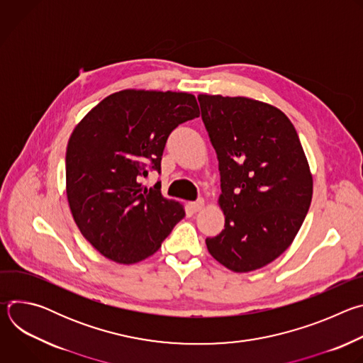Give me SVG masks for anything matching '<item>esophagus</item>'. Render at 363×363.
<instances>
[{
  "mask_svg": "<svg viewBox=\"0 0 363 363\" xmlns=\"http://www.w3.org/2000/svg\"><path fill=\"white\" fill-rule=\"evenodd\" d=\"M189 206H191V210H192L194 213H198V211H201V210L203 208V206H205V201H203V199L194 201V202L189 203Z\"/></svg>",
  "mask_w": 363,
  "mask_h": 363,
  "instance_id": "obj_1",
  "label": "esophagus"
}]
</instances>
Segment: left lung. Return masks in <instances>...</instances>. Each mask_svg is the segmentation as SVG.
<instances>
[{"mask_svg": "<svg viewBox=\"0 0 363 363\" xmlns=\"http://www.w3.org/2000/svg\"><path fill=\"white\" fill-rule=\"evenodd\" d=\"M201 118L217 152L218 205L225 228L205 244L218 263L248 273L274 262L297 235L313 177L290 119L244 96L199 94Z\"/></svg>", "mask_w": 363, "mask_h": 363, "instance_id": "left-lung-1", "label": "left lung"}]
</instances>
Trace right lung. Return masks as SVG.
<instances>
[{"label": "right lung", "mask_w": 363, "mask_h": 363, "mask_svg": "<svg viewBox=\"0 0 363 363\" xmlns=\"http://www.w3.org/2000/svg\"><path fill=\"white\" fill-rule=\"evenodd\" d=\"M199 116L194 94L126 89L103 99L74 128L66 152V194L83 237L106 258L133 264L158 251L185 217L157 182L169 133Z\"/></svg>", "instance_id": "1"}]
</instances>
